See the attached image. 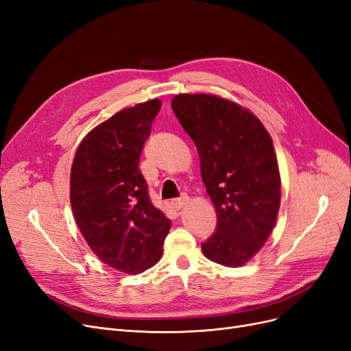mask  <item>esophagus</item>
I'll return each mask as SVG.
<instances>
[{"mask_svg": "<svg viewBox=\"0 0 351 351\" xmlns=\"http://www.w3.org/2000/svg\"><path fill=\"white\" fill-rule=\"evenodd\" d=\"M186 202H188V196H186V195H182L180 197L172 200V206H173L176 210H179L180 208H183V206L186 205Z\"/></svg>", "mask_w": 351, "mask_h": 351, "instance_id": "1", "label": "esophagus"}]
</instances>
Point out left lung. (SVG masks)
<instances>
[{
	"mask_svg": "<svg viewBox=\"0 0 351 351\" xmlns=\"http://www.w3.org/2000/svg\"><path fill=\"white\" fill-rule=\"evenodd\" d=\"M172 109L192 138L217 225L202 243L209 261L239 267L262 249L280 206V173L270 135L250 110L215 95L180 94Z\"/></svg>",
	"mask_w": 351,
	"mask_h": 351,
	"instance_id": "8db88e82",
	"label": "left lung"
}]
</instances>
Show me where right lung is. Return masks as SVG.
Instances as JSON below:
<instances>
[{
  "label": "right lung",
  "instance_id": "obj_1",
  "mask_svg": "<svg viewBox=\"0 0 351 351\" xmlns=\"http://www.w3.org/2000/svg\"><path fill=\"white\" fill-rule=\"evenodd\" d=\"M162 102L122 109L82 139L71 169V206L89 247L128 274L155 266L171 220L154 206L139 158Z\"/></svg>",
  "mask_w": 351,
  "mask_h": 351
}]
</instances>
